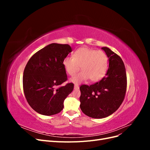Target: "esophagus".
<instances>
[{"mask_svg":"<svg viewBox=\"0 0 150 150\" xmlns=\"http://www.w3.org/2000/svg\"><path fill=\"white\" fill-rule=\"evenodd\" d=\"M74 89H78L79 88V86H78V85L75 84V85H74Z\"/></svg>","mask_w":150,"mask_h":150,"instance_id":"1","label":"esophagus"}]
</instances>
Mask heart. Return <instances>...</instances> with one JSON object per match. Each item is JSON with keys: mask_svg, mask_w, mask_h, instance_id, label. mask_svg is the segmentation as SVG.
Instances as JSON below:
<instances>
[{"mask_svg": "<svg viewBox=\"0 0 150 150\" xmlns=\"http://www.w3.org/2000/svg\"><path fill=\"white\" fill-rule=\"evenodd\" d=\"M63 66L67 73L74 76L81 67V71L71 79V82L79 84L88 79L92 82L102 79L108 69V57L102 51L88 47H81L73 54V57H66Z\"/></svg>", "mask_w": 150, "mask_h": 150, "instance_id": "heart-1", "label": "heart"}]
</instances>
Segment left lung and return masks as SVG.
Listing matches in <instances>:
<instances>
[{
	"mask_svg": "<svg viewBox=\"0 0 150 150\" xmlns=\"http://www.w3.org/2000/svg\"><path fill=\"white\" fill-rule=\"evenodd\" d=\"M109 58L106 76L90 86H80V108L86 115L99 119L112 115L123 102L127 77L121 58L106 47H102Z\"/></svg>",
	"mask_w": 150,
	"mask_h": 150,
	"instance_id": "obj_1",
	"label": "left lung"
}]
</instances>
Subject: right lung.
Segmentation results:
<instances>
[{"label":"right lung","mask_w":150,"mask_h":150,"mask_svg":"<svg viewBox=\"0 0 150 150\" xmlns=\"http://www.w3.org/2000/svg\"><path fill=\"white\" fill-rule=\"evenodd\" d=\"M71 47L52 43L39 50L27 63L23 75V89L26 100L40 115L51 116L61 112L64 101L74 89L67 80L63 60Z\"/></svg>","instance_id":"add662e5"}]
</instances>
